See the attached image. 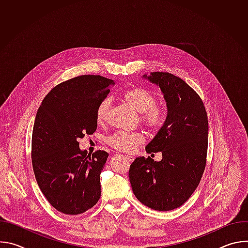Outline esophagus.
<instances>
[{"label":"esophagus","mask_w":248,"mask_h":248,"mask_svg":"<svg viewBox=\"0 0 248 248\" xmlns=\"http://www.w3.org/2000/svg\"><path fill=\"white\" fill-rule=\"evenodd\" d=\"M125 158L129 161V162H133L134 161V157L133 156H129V155H126Z\"/></svg>","instance_id":"1"}]
</instances>
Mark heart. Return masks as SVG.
Instances as JSON below:
<instances>
[{"label": "heart", "instance_id": "obj_1", "mask_svg": "<svg viewBox=\"0 0 248 248\" xmlns=\"http://www.w3.org/2000/svg\"><path fill=\"white\" fill-rule=\"evenodd\" d=\"M123 98L141 114V122L149 128L158 130L165 124L167 112L163 108L156 107L157 98L149 90L142 87H133L126 90ZM111 105V98H106L99 104L96 111V121L99 124H104L108 121ZM107 142L119 151L131 153L144 142V136L139 132L118 131L108 138Z\"/></svg>", "mask_w": 248, "mask_h": 248}]
</instances>
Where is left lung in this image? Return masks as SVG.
I'll list each match as a JSON object with an SVG mask.
<instances>
[{
  "instance_id": "8db88e82",
  "label": "left lung",
  "mask_w": 248,
  "mask_h": 248,
  "mask_svg": "<svg viewBox=\"0 0 248 248\" xmlns=\"http://www.w3.org/2000/svg\"><path fill=\"white\" fill-rule=\"evenodd\" d=\"M142 78L161 89L167 120L146 145L147 153H162L160 162L136 158L128 176L135 197L157 211L182 206L198 186L206 165L208 118L199 95L182 78L151 73ZM153 155V154H152Z\"/></svg>"
}]
</instances>
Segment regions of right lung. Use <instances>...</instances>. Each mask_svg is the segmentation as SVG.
Masks as SVG:
<instances>
[{"instance_id":"right-lung-1","label":"right lung","mask_w":248,"mask_h":248,"mask_svg":"<svg viewBox=\"0 0 248 248\" xmlns=\"http://www.w3.org/2000/svg\"><path fill=\"white\" fill-rule=\"evenodd\" d=\"M114 85L100 76L72 78L54 87L37 111L31 144L34 174L49 203L63 214H81L100 199V173L109 154L87 155L78 140L97 129V108Z\"/></svg>"}]
</instances>
